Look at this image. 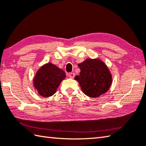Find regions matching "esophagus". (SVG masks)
Instances as JSON below:
<instances>
[{
    "mask_svg": "<svg viewBox=\"0 0 146 146\" xmlns=\"http://www.w3.org/2000/svg\"><path fill=\"white\" fill-rule=\"evenodd\" d=\"M75 75L74 73H70L69 74H68V76H69L71 78H73L74 77H75Z\"/></svg>",
    "mask_w": 146,
    "mask_h": 146,
    "instance_id": "34e87169",
    "label": "esophagus"
}]
</instances>
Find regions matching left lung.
Returning <instances> with one entry per match:
<instances>
[{
    "label": "left lung",
    "mask_w": 146,
    "mask_h": 146,
    "mask_svg": "<svg viewBox=\"0 0 146 146\" xmlns=\"http://www.w3.org/2000/svg\"><path fill=\"white\" fill-rule=\"evenodd\" d=\"M79 75L75 80L79 83L85 95L98 98L110 89L112 84V75L104 62L99 59H86L78 64Z\"/></svg>",
    "instance_id": "left-lung-1"
}]
</instances>
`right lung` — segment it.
<instances>
[{"mask_svg": "<svg viewBox=\"0 0 146 146\" xmlns=\"http://www.w3.org/2000/svg\"><path fill=\"white\" fill-rule=\"evenodd\" d=\"M66 78L64 71L51 62L44 64L36 71L33 87L40 95L50 97L56 92L60 84Z\"/></svg>", "mask_w": 146, "mask_h": 146, "instance_id": "1", "label": "right lung"}]
</instances>
